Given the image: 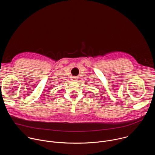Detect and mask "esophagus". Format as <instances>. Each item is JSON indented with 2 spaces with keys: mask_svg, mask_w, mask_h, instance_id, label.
<instances>
[{
  "mask_svg": "<svg viewBox=\"0 0 155 155\" xmlns=\"http://www.w3.org/2000/svg\"><path fill=\"white\" fill-rule=\"evenodd\" d=\"M77 77H72V80L73 81H76L77 80Z\"/></svg>",
  "mask_w": 155,
  "mask_h": 155,
  "instance_id": "obj_1",
  "label": "esophagus"
}]
</instances>
